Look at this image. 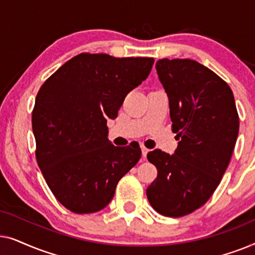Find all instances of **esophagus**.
<instances>
[{
  "instance_id": "1",
  "label": "esophagus",
  "mask_w": 255,
  "mask_h": 255,
  "mask_svg": "<svg viewBox=\"0 0 255 255\" xmlns=\"http://www.w3.org/2000/svg\"><path fill=\"white\" fill-rule=\"evenodd\" d=\"M148 153V148H146L145 146H141V154H142V159H146V155H147Z\"/></svg>"
}]
</instances>
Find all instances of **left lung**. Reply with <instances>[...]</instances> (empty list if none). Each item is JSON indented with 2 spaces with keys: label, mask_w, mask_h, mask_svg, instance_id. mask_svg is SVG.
<instances>
[{
  "label": "left lung",
  "mask_w": 255,
  "mask_h": 255,
  "mask_svg": "<svg viewBox=\"0 0 255 255\" xmlns=\"http://www.w3.org/2000/svg\"><path fill=\"white\" fill-rule=\"evenodd\" d=\"M169 100L174 154L154 149L147 159L158 176L146 190L149 204L167 217H182L214 194L228 168L239 132L231 88L190 59H160L155 65Z\"/></svg>",
  "instance_id": "left-lung-1"
}]
</instances>
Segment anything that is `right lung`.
Masks as SVG:
<instances>
[{
  "instance_id": "obj_1",
  "label": "right lung",
  "mask_w": 255,
  "mask_h": 255,
  "mask_svg": "<svg viewBox=\"0 0 255 255\" xmlns=\"http://www.w3.org/2000/svg\"><path fill=\"white\" fill-rule=\"evenodd\" d=\"M153 58L81 53L54 72L32 111L36 159L55 198L75 214L106 208L122 177L141 156L139 145L108 139L125 96L147 78Z\"/></svg>"
}]
</instances>
